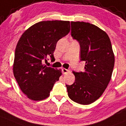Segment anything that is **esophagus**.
<instances>
[{
  "mask_svg": "<svg viewBox=\"0 0 126 126\" xmlns=\"http://www.w3.org/2000/svg\"><path fill=\"white\" fill-rule=\"evenodd\" d=\"M62 72H63V74H67L69 72V70H66L65 68H62Z\"/></svg>",
  "mask_w": 126,
  "mask_h": 126,
  "instance_id": "1",
  "label": "esophagus"
}]
</instances>
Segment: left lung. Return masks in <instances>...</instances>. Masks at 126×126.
Masks as SVG:
<instances>
[{
	"label": "left lung",
	"instance_id": "obj_1",
	"mask_svg": "<svg viewBox=\"0 0 126 126\" xmlns=\"http://www.w3.org/2000/svg\"><path fill=\"white\" fill-rule=\"evenodd\" d=\"M71 36L80 45L83 72L73 71L75 81L66 85L68 96L78 104L87 105L101 97L111 80L114 55L108 34L94 25L71 22Z\"/></svg>",
	"mask_w": 126,
	"mask_h": 126
}]
</instances>
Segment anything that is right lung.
Wrapping results in <instances>:
<instances>
[{"label": "right lung", "mask_w": 126, "mask_h": 126, "mask_svg": "<svg viewBox=\"0 0 126 126\" xmlns=\"http://www.w3.org/2000/svg\"><path fill=\"white\" fill-rule=\"evenodd\" d=\"M70 31L69 21H42L24 32L15 48L14 75L20 90L29 99L41 101L50 96L62 70L42 63L53 53L56 43Z\"/></svg>", "instance_id": "1"}]
</instances>
